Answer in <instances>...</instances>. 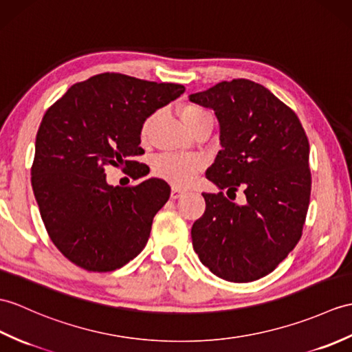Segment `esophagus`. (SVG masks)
I'll return each instance as SVG.
<instances>
[{
  "label": "esophagus",
  "mask_w": 352,
  "mask_h": 352,
  "mask_svg": "<svg viewBox=\"0 0 352 352\" xmlns=\"http://www.w3.org/2000/svg\"><path fill=\"white\" fill-rule=\"evenodd\" d=\"M184 195V192H182L179 189H177V187H174L173 189V192H170V199H178V198H182V196Z\"/></svg>",
  "instance_id": "34e87169"
}]
</instances>
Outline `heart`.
Segmentation results:
<instances>
[{
	"mask_svg": "<svg viewBox=\"0 0 352 352\" xmlns=\"http://www.w3.org/2000/svg\"><path fill=\"white\" fill-rule=\"evenodd\" d=\"M179 118L183 124L190 133H195L196 130L202 127L213 129L214 118L210 111L202 108L199 104H184L178 111ZM153 126V117L146 118L141 127V136L146 138L150 133ZM202 169V162L196 157H179V156H169V154H162L153 162V173L156 177L166 179L173 183L175 187L189 186L195 175Z\"/></svg>",
	"mask_w": 352,
	"mask_h": 352,
	"instance_id": "heart-1",
	"label": "heart"
}]
</instances>
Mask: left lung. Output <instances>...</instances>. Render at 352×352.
I'll return each mask as SVG.
<instances>
[{
  "label": "left lung",
  "mask_w": 352,
  "mask_h": 352,
  "mask_svg": "<svg viewBox=\"0 0 352 352\" xmlns=\"http://www.w3.org/2000/svg\"><path fill=\"white\" fill-rule=\"evenodd\" d=\"M213 109L220 150L206 177L220 190L246 195V204L202 193L206 213L192 226L193 249L210 272L228 282L272 273L297 246L309 208V141L289 106L249 79L219 82L189 96Z\"/></svg>",
  "instance_id": "obj_1"
}]
</instances>
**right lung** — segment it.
Masks as SVG:
<instances>
[{"label":"right lung","instance_id":"right-lung-1","mask_svg":"<svg viewBox=\"0 0 352 352\" xmlns=\"http://www.w3.org/2000/svg\"><path fill=\"white\" fill-rule=\"evenodd\" d=\"M184 89L100 73L72 85L46 111L31 184L49 236L73 264L113 272L145 248L170 187L159 178L113 187L106 183L104 166L135 165L130 159L141 154L144 121Z\"/></svg>","mask_w":352,"mask_h":352}]
</instances>
